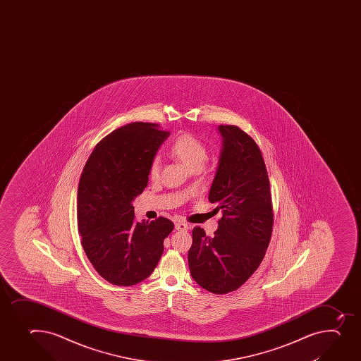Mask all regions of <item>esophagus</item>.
<instances>
[{
  "label": "esophagus",
  "mask_w": 361,
  "mask_h": 361,
  "mask_svg": "<svg viewBox=\"0 0 361 361\" xmlns=\"http://www.w3.org/2000/svg\"><path fill=\"white\" fill-rule=\"evenodd\" d=\"M175 229L176 231H181V232H185L188 229V225L185 224V222H178V224H175Z\"/></svg>",
  "instance_id": "1"
}]
</instances>
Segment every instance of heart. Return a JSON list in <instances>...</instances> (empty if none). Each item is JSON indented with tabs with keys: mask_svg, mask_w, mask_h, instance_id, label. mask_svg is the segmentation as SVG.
<instances>
[{
	"mask_svg": "<svg viewBox=\"0 0 361 361\" xmlns=\"http://www.w3.org/2000/svg\"><path fill=\"white\" fill-rule=\"evenodd\" d=\"M169 152L173 157H178V160L185 162L192 169L201 168L208 157L207 147L204 146L200 139L192 134L178 136L171 143ZM160 159L157 157H153L148 167V176L150 178H157L160 174Z\"/></svg>",
	"mask_w": 361,
	"mask_h": 361,
	"instance_id": "heart-1",
	"label": "heart"
}]
</instances>
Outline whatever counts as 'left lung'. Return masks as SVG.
Wrapping results in <instances>:
<instances>
[{"mask_svg":"<svg viewBox=\"0 0 361 361\" xmlns=\"http://www.w3.org/2000/svg\"><path fill=\"white\" fill-rule=\"evenodd\" d=\"M224 148L208 200L221 211L214 236L194 227L190 274L214 294L239 288L253 275L271 241L274 214L260 148L238 126L220 125Z\"/></svg>","mask_w":361,"mask_h":361,"instance_id":"1","label":"left lung"}]
</instances>
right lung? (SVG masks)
I'll return each mask as SVG.
<instances>
[{
	"instance_id": "add662e5",
	"label": "right lung",
	"mask_w": 361,
	"mask_h": 361,
	"mask_svg": "<svg viewBox=\"0 0 361 361\" xmlns=\"http://www.w3.org/2000/svg\"><path fill=\"white\" fill-rule=\"evenodd\" d=\"M169 132L155 123L133 122L94 147L78 190L81 245L99 274L116 286L148 278L174 229L169 219L137 222L133 200L148 183V167Z\"/></svg>"
}]
</instances>
